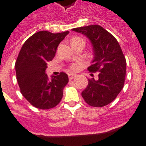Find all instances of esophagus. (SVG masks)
<instances>
[{"label":"esophagus","instance_id":"34e87169","mask_svg":"<svg viewBox=\"0 0 146 146\" xmlns=\"http://www.w3.org/2000/svg\"><path fill=\"white\" fill-rule=\"evenodd\" d=\"M68 75H69V80H73L74 77H76V75H75V74H69Z\"/></svg>","mask_w":146,"mask_h":146}]
</instances>
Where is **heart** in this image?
I'll use <instances>...</instances> for the list:
<instances>
[{
  "instance_id": "b5f03b06",
  "label": "heart",
  "mask_w": 146,
  "mask_h": 146,
  "mask_svg": "<svg viewBox=\"0 0 146 146\" xmlns=\"http://www.w3.org/2000/svg\"><path fill=\"white\" fill-rule=\"evenodd\" d=\"M78 38V37H77ZM80 68V66L77 64H73L69 66V70L72 71V72H75V71L79 70Z\"/></svg>"
}]
</instances>
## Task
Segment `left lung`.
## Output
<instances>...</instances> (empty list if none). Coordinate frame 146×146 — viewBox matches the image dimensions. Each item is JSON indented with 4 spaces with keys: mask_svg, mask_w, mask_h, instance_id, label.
I'll return each instance as SVG.
<instances>
[{
    "mask_svg": "<svg viewBox=\"0 0 146 146\" xmlns=\"http://www.w3.org/2000/svg\"><path fill=\"white\" fill-rule=\"evenodd\" d=\"M91 40L94 52L93 64L88 68L93 73L99 72L97 79H88L82 96L88 105L106 106L114 100L124 86L126 61L116 38L100 25L73 28Z\"/></svg>",
    "mask_w": 146,
    "mask_h": 146,
    "instance_id": "1",
    "label": "left lung"
}]
</instances>
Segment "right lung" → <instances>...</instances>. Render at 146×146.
I'll return each mask as SVG.
<instances>
[{
  "label": "right lung",
  "instance_id": "1",
  "mask_svg": "<svg viewBox=\"0 0 146 146\" xmlns=\"http://www.w3.org/2000/svg\"><path fill=\"white\" fill-rule=\"evenodd\" d=\"M69 33L38 31L25 41L19 52L15 70L20 92L38 109H51L61 101L64 88L69 82L68 75L60 72L50 80L45 70L47 62L54 58L58 46Z\"/></svg>",
  "mask_w": 146,
  "mask_h": 146
}]
</instances>
